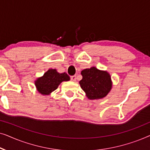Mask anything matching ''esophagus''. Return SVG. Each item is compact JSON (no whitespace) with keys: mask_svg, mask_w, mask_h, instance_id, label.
Instances as JSON below:
<instances>
[{"mask_svg":"<svg viewBox=\"0 0 150 150\" xmlns=\"http://www.w3.org/2000/svg\"><path fill=\"white\" fill-rule=\"evenodd\" d=\"M70 79H71V81H76V75L71 76L70 77Z\"/></svg>","mask_w":150,"mask_h":150,"instance_id":"obj_1","label":"esophagus"}]
</instances>
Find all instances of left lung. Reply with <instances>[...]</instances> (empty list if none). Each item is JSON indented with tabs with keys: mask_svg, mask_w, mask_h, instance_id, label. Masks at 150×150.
Returning a JSON list of instances; mask_svg holds the SVG:
<instances>
[{
	"mask_svg": "<svg viewBox=\"0 0 150 150\" xmlns=\"http://www.w3.org/2000/svg\"><path fill=\"white\" fill-rule=\"evenodd\" d=\"M83 79L80 81L81 87L91 100L100 99L107 95L112 87L110 76L107 71H101L95 67L81 71Z\"/></svg>",
	"mask_w": 150,
	"mask_h": 150,
	"instance_id": "8db88e82",
	"label": "left lung"
}]
</instances>
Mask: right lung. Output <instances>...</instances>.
Here are the masks:
<instances>
[{
  "mask_svg": "<svg viewBox=\"0 0 150 150\" xmlns=\"http://www.w3.org/2000/svg\"><path fill=\"white\" fill-rule=\"evenodd\" d=\"M69 76L66 73L59 74L56 69H50L42 77L39 78L35 81L38 91L43 95H49L51 92L57 89L63 81H69Z\"/></svg>",
  "mask_w": 150,
  "mask_h": 150,
  "instance_id": "right-lung-1",
  "label": "right lung"
}]
</instances>
